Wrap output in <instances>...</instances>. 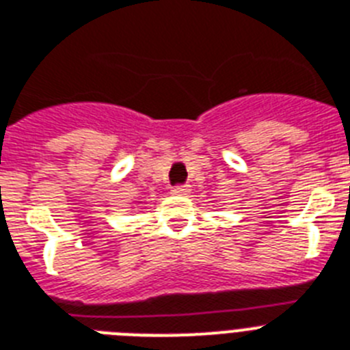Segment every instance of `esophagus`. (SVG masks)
<instances>
[{
	"mask_svg": "<svg viewBox=\"0 0 350 350\" xmlns=\"http://www.w3.org/2000/svg\"><path fill=\"white\" fill-rule=\"evenodd\" d=\"M190 192V187L189 185H178L172 189V194L174 196H187Z\"/></svg>",
	"mask_w": 350,
	"mask_h": 350,
	"instance_id": "1",
	"label": "esophagus"
}]
</instances>
